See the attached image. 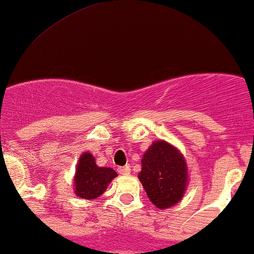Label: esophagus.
Masks as SVG:
<instances>
[{"mask_svg":"<svg viewBox=\"0 0 254 254\" xmlns=\"http://www.w3.org/2000/svg\"><path fill=\"white\" fill-rule=\"evenodd\" d=\"M119 173L122 176H128L130 173V167L129 166H125V167H119Z\"/></svg>","mask_w":254,"mask_h":254,"instance_id":"esophagus-1","label":"esophagus"}]
</instances>
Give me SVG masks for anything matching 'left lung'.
<instances>
[{
    "label": "left lung",
    "instance_id": "8db88e82",
    "mask_svg": "<svg viewBox=\"0 0 254 254\" xmlns=\"http://www.w3.org/2000/svg\"><path fill=\"white\" fill-rule=\"evenodd\" d=\"M138 178L157 208H171L182 200L189 183L184 155L168 141L155 140L141 157Z\"/></svg>",
    "mask_w": 254,
    "mask_h": 254
}]
</instances>
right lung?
<instances>
[{
	"instance_id": "right-lung-1",
	"label": "right lung",
	"mask_w": 254,
	"mask_h": 254,
	"mask_svg": "<svg viewBox=\"0 0 254 254\" xmlns=\"http://www.w3.org/2000/svg\"><path fill=\"white\" fill-rule=\"evenodd\" d=\"M116 177L115 170L110 167H99L91 152H82L76 165L73 191L77 197L95 200L104 193L108 185Z\"/></svg>"
}]
</instances>
